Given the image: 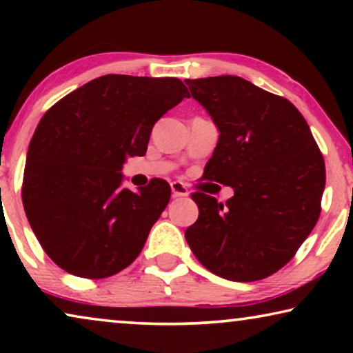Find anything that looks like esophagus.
Returning a JSON list of instances; mask_svg holds the SVG:
<instances>
[{
	"mask_svg": "<svg viewBox=\"0 0 353 353\" xmlns=\"http://www.w3.org/2000/svg\"><path fill=\"white\" fill-rule=\"evenodd\" d=\"M170 188H172V194L175 197H186L190 194V191H188V188L183 185L180 181H173L170 183Z\"/></svg>",
	"mask_w": 353,
	"mask_h": 353,
	"instance_id": "1",
	"label": "esophagus"
}]
</instances>
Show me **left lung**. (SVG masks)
Segmentation results:
<instances>
[{
    "instance_id": "obj_1",
    "label": "left lung",
    "mask_w": 353,
    "mask_h": 353,
    "mask_svg": "<svg viewBox=\"0 0 353 353\" xmlns=\"http://www.w3.org/2000/svg\"><path fill=\"white\" fill-rule=\"evenodd\" d=\"M219 128L204 178L233 188L223 205L194 192L185 238L216 276L257 281L294 257L320 216L325 161L310 128L281 96L236 75L185 80Z\"/></svg>"
}]
</instances>
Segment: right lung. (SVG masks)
Segmentation results:
<instances>
[{
  "instance_id": "1",
  "label": "right lung",
  "mask_w": 353,
  "mask_h": 353,
  "mask_svg": "<svg viewBox=\"0 0 353 353\" xmlns=\"http://www.w3.org/2000/svg\"><path fill=\"white\" fill-rule=\"evenodd\" d=\"M188 98L181 80L104 75L72 91L38 123L22 199L41 248L80 278H108L138 257L170 201L152 180L123 188L128 157L144 156L154 123Z\"/></svg>"
}]
</instances>
